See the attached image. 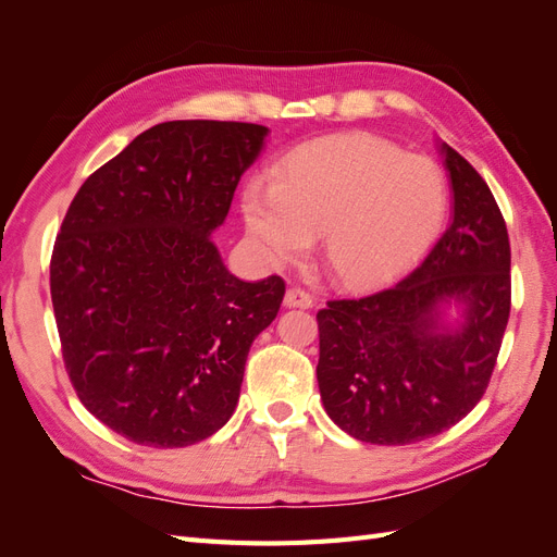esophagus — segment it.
Wrapping results in <instances>:
<instances>
[{"label":"esophagus","mask_w":557,"mask_h":557,"mask_svg":"<svg viewBox=\"0 0 557 557\" xmlns=\"http://www.w3.org/2000/svg\"><path fill=\"white\" fill-rule=\"evenodd\" d=\"M283 305L290 309H311L313 307V297L309 293H305L301 288H290L283 297Z\"/></svg>","instance_id":"1"}]
</instances>
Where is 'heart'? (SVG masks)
Here are the masks:
<instances>
[{
    "label": "heart",
    "mask_w": 557,
    "mask_h": 557,
    "mask_svg": "<svg viewBox=\"0 0 557 557\" xmlns=\"http://www.w3.org/2000/svg\"><path fill=\"white\" fill-rule=\"evenodd\" d=\"M446 209L442 166L374 134L299 146L274 185L250 183L242 199L246 230L269 262L305 258L320 234L325 267L350 288L383 283L423 258Z\"/></svg>",
    "instance_id": "heart-1"
}]
</instances>
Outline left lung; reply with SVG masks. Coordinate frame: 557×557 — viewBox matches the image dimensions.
Returning <instances> with one entry per match:
<instances>
[{"label": "left lung", "mask_w": 557, "mask_h": 557, "mask_svg": "<svg viewBox=\"0 0 557 557\" xmlns=\"http://www.w3.org/2000/svg\"><path fill=\"white\" fill-rule=\"evenodd\" d=\"M453 213L442 239L393 288L318 311L320 399L346 434L407 446L483 397L511 311L507 223L481 174L440 144ZM456 315L447 318V309Z\"/></svg>", "instance_id": "8db88e82"}]
</instances>
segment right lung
Instances as JSON below:
<instances>
[{
	"mask_svg": "<svg viewBox=\"0 0 557 557\" xmlns=\"http://www.w3.org/2000/svg\"><path fill=\"white\" fill-rule=\"evenodd\" d=\"M269 129L170 121L88 176L50 258L66 374L125 440L183 448L239 401L250 344L272 325L281 276L242 281L211 242Z\"/></svg>",
	"mask_w": 557,
	"mask_h": 557,
	"instance_id": "add662e5",
	"label": "right lung"
}]
</instances>
